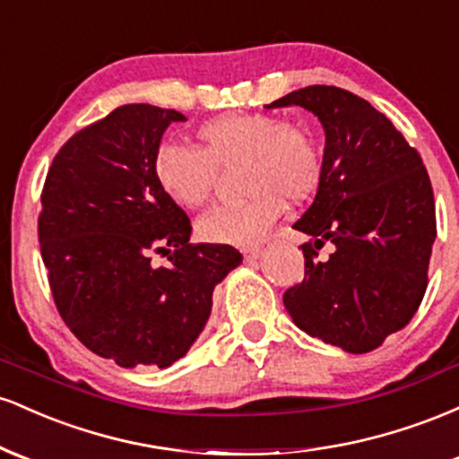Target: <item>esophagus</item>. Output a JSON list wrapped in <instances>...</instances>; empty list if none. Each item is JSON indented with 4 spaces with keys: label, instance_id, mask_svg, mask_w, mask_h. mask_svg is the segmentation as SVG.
Returning a JSON list of instances; mask_svg holds the SVG:
<instances>
[{
    "label": "esophagus",
    "instance_id": "1",
    "mask_svg": "<svg viewBox=\"0 0 459 459\" xmlns=\"http://www.w3.org/2000/svg\"><path fill=\"white\" fill-rule=\"evenodd\" d=\"M241 255H244V259H247V261L259 259L261 247H259V246H247V247H241Z\"/></svg>",
    "mask_w": 459,
    "mask_h": 459
}]
</instances>
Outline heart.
I'll list each match as a JSON object with an SVG mask.
<instances>
[{
	"label": "heart",
	"mask_w": 459,
	"mask_h": 459,
	"mask_svg": "<svg viewBox=\"0 0 459 459\" xmlns=\"http://www.w3.org/2000/svg\"><path fill=\"white\" fill-rule=\"evenodd\" d=\"M198 149L166 144L155 155V178L168 198L200 209L213 198L218 168L241 163V203L215 209L198 222L213 244L259 241L281 218L284 204L304 203L324 172V152L307 125L276 114L233 112L207 120L196 131Z\"/></svg>",
	"instance_id": "obj_1"
}]
</instances>
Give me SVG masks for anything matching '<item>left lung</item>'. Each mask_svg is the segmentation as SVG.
Listing matches in <instances>:
<instances>
[{
  "label": "left lung",
  "mask_w": 459,
  "mask_h": 459,
  "mask_svg": "<svg viewBox=\"0 0 459 459\" xmlns=\"http://www.w3.org/2000/svg\"><path fill=\"white\" fill-rule=\"evenodd\" d=\"M299 105L325 131L317 196L293 229L304 281L282 302L298 328L365 354L402 330L428 289L436 207L419 151L365 99L336 86H307L267 108ZM325 240L335 250L317 262Z\"/></svg>",
  "instance_id": "1"
}]
</instances>
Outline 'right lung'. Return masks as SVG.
I'll return each instance as SVG.
<instances>
[{
	"label": "right lung",
	"mask_w": 459,
	"mask_h": 459,
	"mask_svg": "<svg viewBox=\"0 0 459 459\" xmlns=\"http://www.w3.org/2000/svg\"><path fill=\"white\" fill-rule=\"evenodd\" d=\"M186 116L134 103L77 131L40 194L39 241L56 308L73 334L120 367H170L212 315L213 289L241 263L226 244H192L161 192L155 155ZM152 254L168 255L157 268Z\"/></svg>",
	"instance_id": "obj_1"
}]
</instances>
